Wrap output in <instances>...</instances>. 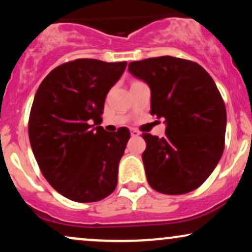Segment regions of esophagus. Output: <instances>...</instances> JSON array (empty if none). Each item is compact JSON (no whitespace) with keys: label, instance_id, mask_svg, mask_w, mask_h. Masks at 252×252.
I'll list each match as a JSON object with an SVG mask.
<instances>
[{"label":"esophagus","instance_id":"1","mask_svg":"<svg viewBox=\"0 0 252 252\" xmlns=\"http://www.w3.org/2000/svg\"><path fill=\"white\" fill-rule=\"evenodd\" d=\"M130 135H131L132 137H137V136H140V132H138L136 129H131L130 130Z\"/></svg>","mask_w":252,"mask_h":252}]
</instances>
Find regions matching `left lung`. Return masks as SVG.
Segmentation results:
<instances>
[{
  "label": "left lung",
  "instance_id": "8db88e82",
  "mask_svg": "<svg viewBox=\"0 0 252 252\" xmlns=\"http://www.w3.org/2000/svg\"><path fill=\"white\" fill-rule=\"evenodd\" d=\"M128 70L149 85L150 114L163 117L166 136L142 134L150 187L185 194L201 186L225 147L226 109L212 77L199 63L169 56L132 62Z\"/></svg>",
  "mask_w": 252,
  "mask_h": 252
}]
</instances>
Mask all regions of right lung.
Instances as JSON below:
<instances>
[{
    "instance_id": "right-lung-1",
    "label": "right lung",
    "mask_w": 252,
    "mask_h": 252,
    "mask_svg": "<svg viewBox=\"0 0 252 252\" xmlns=\"http://www.w3.org/2000/svg\"><path fill=\"white\" fill-rule=\"evenodd\" d=\"M126 67L76 59L52 70L37 89L28 121L32 149L46 180L70 200L99 201L116 189L130 132L91 123L102 122L106 94Z\"/></svg>"
}]
</instances>
